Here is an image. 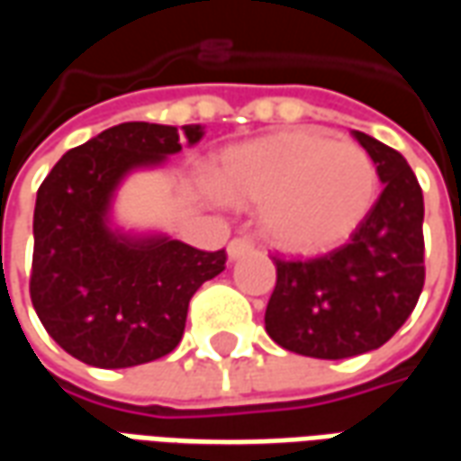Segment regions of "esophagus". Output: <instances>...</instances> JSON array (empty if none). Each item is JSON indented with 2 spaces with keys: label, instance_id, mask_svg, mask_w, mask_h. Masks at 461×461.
<instances>
[{
  "label": "esophagus",
  "instance_id": "1",
  "mask_svg": "<svg viewBox=\"0 0 461 461\" xmlns=\"http://www.w3.org/2000/svg\"><path fill=\"white\" fill-rule=\"evenodd\" d=\"M251 249H254V241L249 237H234L230 241V247H227V254H230V259H240V257H244Z\"/></svg>",
  "mask_w": 461,
  "mask_h": 461
}]
</instances>
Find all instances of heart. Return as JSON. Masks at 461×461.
Segmentation results:
<instances>
[{
  "label": "heart",
  "instance_id": "obj_1",
  "mask_svg": "<svg viewBox=\"0 0 461 461\" xmlns=\"http://www.w3.org/2000/svg\"><path fill=\"white\" fill-rule=\"evenodd\" d=\"M212 190L230 204H261L264 237L311 254L348 240L375 202L377 167L360 145L319 128H291L221 152Z\"/></svg>",
  "mask_w": 461,
  "mask_h": 461
}]
</instances>
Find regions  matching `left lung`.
<instances>
[{
    "label": "left lung",
    "mask_w": 461,
    "mask_h": 461,
    "mask_svg": "<svg viewBox=\"0 0 461 461\" xmlns=\"http://www.w3.org/2000/svg\"><path fill=\"white\" fill-rule=\"evenodd\" d=\"M385 185L348 244L316 259H274L267 333L291 353L323 360L375 350L410 319L425 286V202L393 148L353 131Z\"/></svg>",
    "instance_id": "obj_1"
}]
</instances>
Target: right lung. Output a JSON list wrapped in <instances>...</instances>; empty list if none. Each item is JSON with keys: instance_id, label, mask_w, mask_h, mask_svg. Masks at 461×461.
<instances>
[{"instance_id": "add662e5", "label": "right lung", "mask_w": 461, "mask_h": 461, "mask_svg": "<svg viewBox=\"0 0 461 461\" xmlns=\"http://www.w3.org/2000/svg\"><path fill=\"white\" fill-rule=\"evenodd\" d=\"M202 125L121 122L68 150L36 192L29 294L46 333L95 367H132L167 356L185 333L187 306L227 254L162 234L131 237L111 227L121 180L155 167Z\"/></svg>"}]
</instances>
